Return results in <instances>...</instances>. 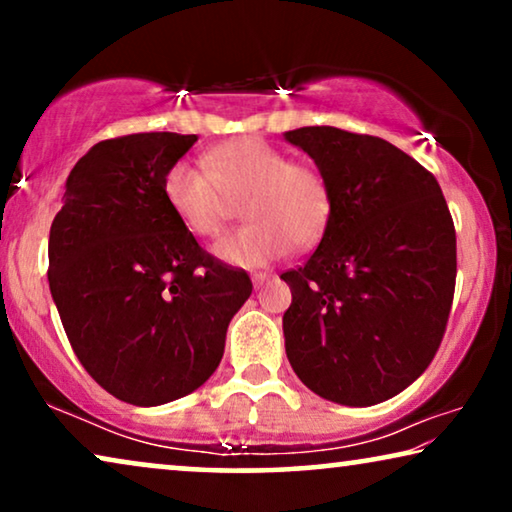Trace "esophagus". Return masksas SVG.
Masks as SVG:
<instances>
[{
    "mask_svg": "<svg viewBox=\"0 0 512 512\" xmlns=\"http://www.w3.org/2000/svg\"><path fill=\"white\" fill-rule=\"evenodd\" d=\"M272 275H268V272H256L254 277H251V282H254V286L258 289V286H263L265 282H270Z\"/></svg>",
    "mask_w": 512,
    "mask_h": 512,
    "instance_id": "1",
    "label": "esophagus"
}]
</instances>
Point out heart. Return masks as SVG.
I'll use <instances>...</instances> for the list:
<instances>
[{
    "label": "heart",
    "instance_id": "b5f03b06",
    "mask_svg": "<svg viewBox=\"0 0 512 512\" xmlns=\"http://www.w3.org/2000/svg\"><path fill=\"white\" fill-rule=\"evenodd\" d=\"M167 207L188 233L212 237L228 214V198H247L242 228L214 244V256L235 268H261L296 247L321 240L331 219V188L317 167L291 163L258 137L214 146L205 165L177 160L163 179Z\"/></svg>",
    "mask_w": 512,
    "mask_h": 512
}]
</instances>
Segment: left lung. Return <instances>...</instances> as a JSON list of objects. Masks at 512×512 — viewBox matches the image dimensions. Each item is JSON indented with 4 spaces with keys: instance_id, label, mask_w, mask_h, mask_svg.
<instances>
[{
    "instance_id": "left-lung-1",
    "label": "left lung",
    "mask_w": 512,
    "mask_h": 512,
    "mask_svg": "<svg viewBox=\"0 0 512 512\" xmlns=\"http://www.w3.org/2000/svg\"><path fill=\"white\" fill-rule=\"evenodd\" d=\"M284 139L331 188L319 247L284 272V345L314 394L368 408L401 394L443 340L457 279V235L436 177L387 139L310 125Z\"/></svg>"
}]
</instances>
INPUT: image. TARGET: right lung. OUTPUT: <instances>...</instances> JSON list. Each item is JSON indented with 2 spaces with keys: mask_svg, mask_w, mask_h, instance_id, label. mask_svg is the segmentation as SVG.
<instances>
[{
  "mask_svg": "<svg viewBox=\"0 0 512 512\" xmlns=\"http://www.w3.org/2000/svg\"><path fill=\"white\" fill-rule=\"evenodd\" d=\"M195 135L139 132L95 144L69 172L48 237V284L74 354L111 396L153 408L219 368L244 270L202 251L163 195Z\"/></svg>",
  "mask_w": 512,
  "mask_h": 512,
  "instance_id": "1",
  "label": "right lung"
}]
</instances>
